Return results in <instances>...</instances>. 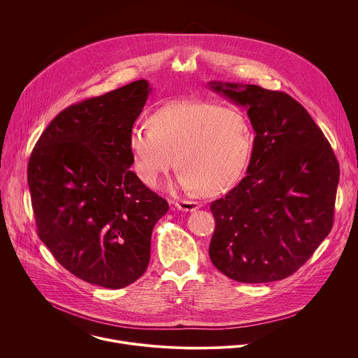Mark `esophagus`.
<instances>
[{
    "label": "esophagus",
    "instance_id": "obj_1",
    "mask_svg": "<svg viewBox=\"0 0 358 358\" xmlns=\"http://www.w3.org/2000/svg\"><path fill=\"white\" fill-rule=\"evenodd\" d=\"M176 207L178 208V210H181V211H189V213H192V211H195V210H198L199 208V202H196V201H188V199H180V201H176Z\"/></svg>",
    "mask_w": 358,
    "mask_h": 358
}]
</instances>
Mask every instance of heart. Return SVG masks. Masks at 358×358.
<instances>
[{
  "label": "heart",
  "instance_id": "heart-1",
  "mask_svg": "<svg viewBox=\"0 0 358 358\" xmlns=\"http://www.w3.org/2000/svg\"><path fill=\"white\" fill-rule=\"evenodd\" d=\"M129 147L137 177L156 187L177 166L188 192L218 194L239 181L252 152V131L236 110L210 101H176L150 124L131 129Z\"/></svg>",
  "mask_w": 358,
  "mask_h": 358
}]
</instances>
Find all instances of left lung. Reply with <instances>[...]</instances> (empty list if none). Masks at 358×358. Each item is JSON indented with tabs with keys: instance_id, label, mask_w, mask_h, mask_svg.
<instances>
[{
	"instance_id": "1",
	"label": "left lung",
	"mask_w": 358,
	"mask_h": 358,
	"mask_svg": "<svg viewBox=\"0 0 358 358\" xmlns=\"http://www.w3.org/2000/svg\"><path fill=\"white\" fill-rule=\"evenodd\" d=\"M210 87L243 106L255 130L246 176L211 203L210 258L236 282L285 279L331 231L338 162L308 110L287 93L222 82Z\"/></svg>"
}]
</instances>
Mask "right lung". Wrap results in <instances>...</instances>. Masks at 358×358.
<instances>
[{
	"mask_svg": "<svg viewBox=\"0 0 358 358\" xmlns=\"http://www.w3.org/2000/svg\"><path fill=\"white\" fill-rule=\"evenodd\" d=\"M151 92L141 79L62 110L36 141L28 185L41 241L76 278L106 289L136 282L169 202L129 170V137Z\"/></svg>",
	"mask_w": 358,
	"mask_h": 358,
	"instance_id": "1",
	"label": "right lung"
}]
</instances>
